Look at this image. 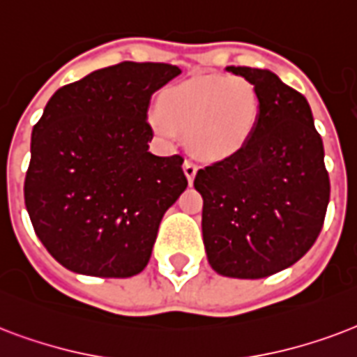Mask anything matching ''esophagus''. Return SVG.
Instances as JSON below:
<instances>
[{
    "mask_svg": "<svg viewBox=\"0 0 357 357\" xmlns=\"http://www.w3.org/2000/svg\"><path fill=\"white\" fill-rule=\"evenodd\" d=\"M182 167H184V175H186L188 182L192 184L193 178H195V175H197V165L193 164L192 160H186V162H184V165H182Z\"/></svg>",
    "mask_w": 357,
    "mask_h": 357,
    "instance_id": "1",
    "label": "esophagus"
}]
</instances>
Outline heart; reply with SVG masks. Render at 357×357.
I'll return each instance as SVG.
<instances>
[{"label":"heart","instance_id":"1","mask_svg":"<svg viewBox=\"0 0 357 357\" xmlns=\"http://www.w3.org/2000/svg\"><path fill=\"white\" fill-rule=\"evenodd\" d=\"M158 115L154 128L188 134L195 156L222 162L251 141L261 119V98L255 85L240 76H199L162 91Z\"/></svg>","mask_w":357,"mask_h":357}]
</instances>
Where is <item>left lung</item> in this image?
I'll use <instances>...</instances> for the list:
<instances>
[{
	"label": "left lung",
	"instance_id": "8db88e82",
	"mask_svg": "<svg viewBox=\"0 0 357 357\" xmlns=\"http://www.w3.org/2000/svg\"><path fill=\"white\" fill-rule=\"evenodd\" d=\"M255 85L261 119L236 156L199 169L203 242L214 272L261 279L292 266L319 236L330 203L324 145L305 96L266 68L227 66Z\"/></svg>",
	"mask_w": 357,
	"mask_h": 357
}]
</instances>
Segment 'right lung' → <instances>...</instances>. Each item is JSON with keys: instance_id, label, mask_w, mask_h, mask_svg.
<instances>
[{"instance_id": "right-lung-1", "label": "right lung", "mask_w": 357, "mask_h": 357, "mask_svg": "<svg viewBox=\"0 0 357 357\" xmlns=\"http://www.w3.org/2000/svg\"><path fill=\"white\" fill-rule=\"evenodd\" d=\"M178 74L165 63L100 68L55 91L33 126L26 208L66 270L132 278L149 264L160 222L188 186L182 156L149 151L151 96Z\"/></svg>"}]
</instances>
